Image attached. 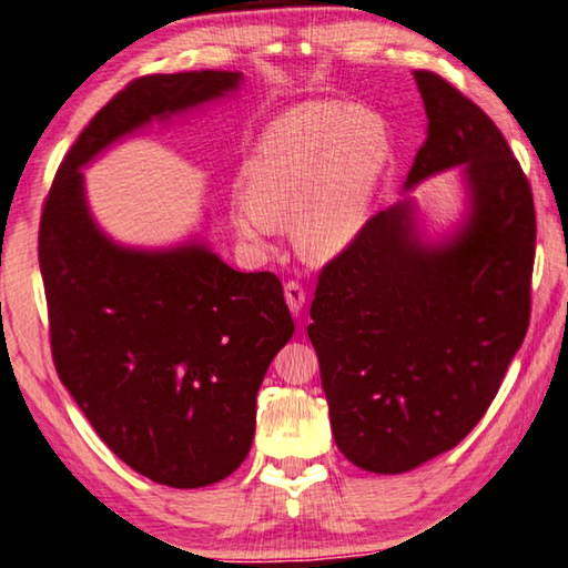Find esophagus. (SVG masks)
I'll return each mask as SVG.
<instances>
[{
    "label": "esophagus",
    "mask_w": 568,
    "mask_h": 568,
    "mask_svg": "<svg viewBox=\"0 0 568 568\" xmlns=\"http://www.w3.org/2000/svg\"><path fill=\"white\" fill-rule=\"evenodd\" d=\"M285 303H287V307H291L293 315H301L303 305H305V287L297 281L285 283Z\"/></svg>",
    "instance_id": "obj_1"
}]
</instances>
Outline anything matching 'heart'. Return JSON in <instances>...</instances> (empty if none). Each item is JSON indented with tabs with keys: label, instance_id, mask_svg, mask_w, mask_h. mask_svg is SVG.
<instances>
[{
	"label": "heart",
	"instance_id": "heart-1",
	"mask_svg": "<svg viewBox=\"0 0 568 568\" xmlns=\"http://www.w3.org/2000/svg\"><path fill=\"white\" fill-rule=\"evenodd\" d=\"M389 161L377 113L307 101L267 126L243 169L245 199L233 201L239 235L261 241L293 224L305 261L325 263L357 239Z\"/></svg>",
	"mask_w": 568,
	"mask_h": 568
}]
</instances>
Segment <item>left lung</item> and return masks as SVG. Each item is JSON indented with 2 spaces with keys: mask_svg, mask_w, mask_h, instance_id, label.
Listing matches in <instances>:
<instances>
[{
  "mask_svg": "<svg viewBox=\"0 0 568 568\" xmlns=\"http://www.w3.org/2000/svg\"><path fill=\"white\" fill-rule=\"evenodd\" d=\"M415 79L429 126L407 185L464 163L467 229L435 251L412 231L409 205L373 215L320 271L307 325L335 445L377 474L415 469L469 435L531 317L527 173L457 87L425 69Z\"/></svg>",
  "mask_w": 568,
  "mask_h": 568,
  "instance_id": "left-lung-1",
  "label": "left lung"
}]
</instances>
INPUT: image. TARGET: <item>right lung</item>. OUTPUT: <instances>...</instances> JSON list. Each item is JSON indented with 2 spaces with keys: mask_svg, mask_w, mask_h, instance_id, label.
Instances as JSON below:
<instances>
[{
  "mask_svg": "<svg viewBox=\"0 0 568 568\" xmlns=\"http://www.w3.org/2000/svg\"><path fill=\"white\" fill-rule=\"evenodd\" d=\"M233 71L146 74L79 133L41 205L39 267L57 375L131 469L176 489L241 467L255 397L295 325L273 273L191 245L123 251L89 219L79 166L113 139L239 87Z\"/></svg>",
  "mask_w": 568,
  "mask_h": 568,
  "instance_id": "add662e5",
  "label": "right lung"
}]
</instances>
